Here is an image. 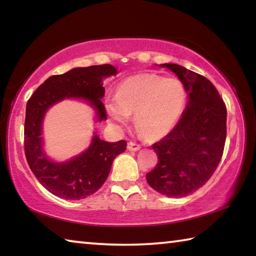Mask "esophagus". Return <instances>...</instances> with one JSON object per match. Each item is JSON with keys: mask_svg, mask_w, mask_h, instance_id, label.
<instances>
[{"mask_svg": "<svg viewBox=\"0 0 256 256\" xmlns=\"http://www.w3.org/2000/svg\"><path fill=\"white\" fill-rule=\"evenodd\" d=\"M140 148H141V146H138L136 142L130 141L128 144V150H130V151H138Z\"/></svg>", "mask_w": 256, "mask_h": 256, "instance_id": "34e87169", "label": "esophagus"}]
</instances>
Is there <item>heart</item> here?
Returning a JSON list of instances; mask_svg holds the SVG:
<instances>
[{
    "instance_id": "obj_1",
    "label": "heart",
    "mask_w": 256,
    "mask_h": 256,
    "mask_svg": "<svg viewBox=\"0 0 256 256\" xmlns=\"http://www.w3.org/2000/svg\"><path fill=\"white\" fill-rule=\"evenodd\" d=\"M186 104V90L180 80L156 73H141L123 80L115 99L108 102L107 112L112 120L126 124L136 114L138 133L158 140L170 133L178 122Z\"/></svg>"
}]
</instances>
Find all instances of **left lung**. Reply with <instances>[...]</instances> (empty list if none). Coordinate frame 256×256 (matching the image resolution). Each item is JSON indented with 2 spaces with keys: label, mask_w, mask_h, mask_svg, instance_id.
<instances>
[{
  "label": "left lung",
  "mask_w": 256,
  "mask_h": 256,
  "mask_svg": "<svg viewBox=\"0 0 256 256\" xmlns=\"http://www.w3.org/2000/svg\"><path fill=\"white\" fill-rule=\"evenodd\" d=\"M180 78L188 102L176 126L152 144L158 162L146 175L160 194L182 198L202 188L222 160L227 134V108L218 90L198 73L162 64Z\"/></svg>",
  "instance_id": "obj_1"
}]
</instances>
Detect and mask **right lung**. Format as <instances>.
Here are the masks:
<instances>
[{"instance_id": "right-lung-1", "label": "right lung", "mask_w": 256, "mask_h": 256, "mask_svg": "<svg viewBox=\"0 0 256 256\" xmlns=\"http://www.w3.org/2000/svg\"><path fill=\"white\" fill-rule=\"evenodd\" d=\"M116 74L110 64L72 68L52 76L36 89L27 102L24 120V154L38 182L52 194L64 200H81L102 188L112 160L126 148V141L106 142L94 136L88 150L66 162H53L42 148V123L47 108L64 98L81 97L96 108L99 122L107 118L102 98V79Z\"/></svg>"}]
</instances>
